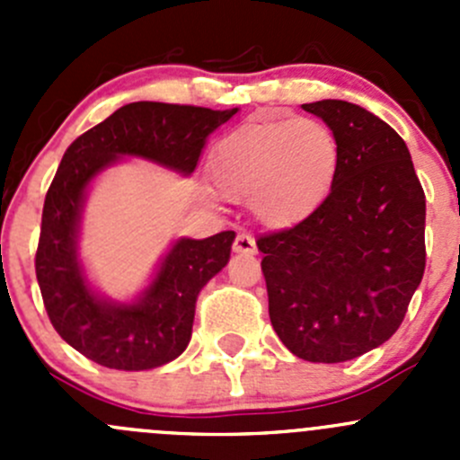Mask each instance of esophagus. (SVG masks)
<instances>
[{"label":"esophagus","mask_w":460,"mask_h":460,"mask_svg":"<svg viewBox=\"0 0 460 460\" xmlns=\"http://www.w3.org/2000/svg\"><path fill=\"white\" fill-rule=\"evenodd\" d=\"M234 252L235 253H249L253 256L256 253V240H253L252 234H238L235 235V243H234Z\"/></svg>","instance_id":"34e87169"}]
</instances>
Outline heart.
Here are the masks:
<instances>
[{
  "instance_id": "1",
  "label": "heart",
  "mask_w": 460,
  "mask_h": 460,
  "mask_svg": "<svg viewBox=\"0 0 460 460\" xmlns=\"http://www.w3.org/2000/svg\"><path fill=\"white\" fill-rule=\"evenodd\" d=\"M338 157L336 137L318 119H258L217 144L213 180L225 196L252 198L262 225L285 229L324 200Z\"/></svg>"
}]
</instances>
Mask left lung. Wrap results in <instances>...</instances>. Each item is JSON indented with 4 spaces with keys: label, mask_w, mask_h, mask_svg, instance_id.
I'll list each match as a JSON object with an SVG mask.
<instances>
[{
    "label": "left lung",
    "mask_w": 460,
    "mask_h": 460,
    "mask_svg": "<svg viewBox=\"0 0 460 460\" xmlns=\"http://www.w3.org/2000/svg\"><path fill=\"white\" fill-rule=\"evenodd\" d=\"M332 128L338 171L316 211L260 235L269 318L309 363H345L396 333L425 271V193L389 124L342 100L303 104Z\"/></svg>",
    "instance_id": "obj_1"
}]
</instances>
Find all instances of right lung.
Masks as SVG:
<instances>
[{
	"mask_svg": "<svg viewBox=\"0 0 460 460\" xmlns=\"http://www.w3.org/2000/svg\"><path fill=\"white\" fill-rule=\"evenodd\" d=\"M235 113L238 109L133 102L82 133L64 153L41 211L35 273L55 332L93 363L140 372L178 358L191 341L198 294L229 262L235 234L178 240L136 303H111L88 287L77 260L86 187L122 155L193 173L208 133Z\"/></svg>",
	"mask_w": 460,
	"mask_h": 460,
	"instance_id": "1",
	"label": "right lung"
}]
</instances>
